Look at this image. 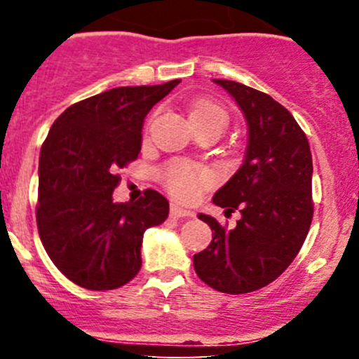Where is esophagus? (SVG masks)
<instances>
[{
  "label": "esophagus",
  "mask_w": 359,
  "mask_h": 359,
  "mask_svg": "<svg viewBox=\"0 0 359 359\" xmlns=\"http://www.w3.org/2000/svg\"><path fill=\"white\" fill-rule=\"evenodd\" d=\"M170 216L175 217V219H180V217H194L192 211H187V209H182L180 205L172 204L170 205Z\"/></svg>",
  "instance_id": "34e87169"
}]
</instances>
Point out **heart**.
I'll return each instance as SVG.
<instances>
[{"mask_svg":"<svg viewBox=\"0 0 359 359\" xmlns=\"http://www.w3.org/2000/svg\"><path fill=\"white\" fill-rule=\"evenodd\" d=\"M192 125L212 126L222 133L226 125H228V114L221 106L214 104L209 101H201L191 108L189 113ZM163 184L170 191L175 199L182 203H192L214 184V177L205 168L196 167L189 162H172L163 170Z\"/></svg>","mask_w":359,"mask_h":359,"instance_id":"obj_1","label":"heart"}]
</instances>
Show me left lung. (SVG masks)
Here are the masks:
<instances>
[{"instance_id": "8db88e82", "label": "left lung", "mask_w": 359, "mask_h": 359, "mask_svg": "<svg viewBox=\"0 0 359 359\" xmlns=\"http://www.w3.org/2000/svg\"><path fill=\"white\" fill-rule=\"evenodd\" d=\"M236 101L248 125V145L236 174L212 203L241 219L226 229L199 214L212 240L194 255L199 278L224 294H248L280 277L297 257L311 228L312 155L294 116L265 93L234 81L212 79Z\"/></svg>"}]
</instances>
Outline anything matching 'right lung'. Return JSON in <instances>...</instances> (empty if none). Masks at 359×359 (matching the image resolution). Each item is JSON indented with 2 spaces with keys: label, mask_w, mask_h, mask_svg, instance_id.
Segmentation results:
<instances>
[{
  "label": "right lung",
  "mask_w": 359,
  "mask_h": 359,
  "mask_svg": "<svg viewBox=\"0 0 359 359\" xmlns=\"http://www.w3.org/2000/svg\"><path fill=\"white\" fill-rule=\"evenodd\" d=\"M179 82L96 94L69 106L48 131L36 226L53 265L76 285L113 290L135 278L143 233L167 219L168 201L151 189L137 203H114V170L138 158L148 111Z\"/></svg>",
  "instance_id": "1"
}]
</instances>
